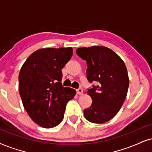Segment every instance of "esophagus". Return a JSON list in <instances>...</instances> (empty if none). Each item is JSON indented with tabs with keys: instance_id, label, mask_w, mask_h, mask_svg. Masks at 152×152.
I'll return each instance as SVG.
<instances>
[{
	"instance_id": "obj_1",
	"label": "esophagus",
	"mask_w": 152,
	"mask_h": 152,
	"mask_svg": "<svg viewBox=\"0 0 152 152\" xmlns=\"http://www.w3.org/2000/svg\"><path fill=\"white\" fill-rule=\"evenodd\" d=\"M77 92L79 95H82V94H83V89H82V88H78L77 89Z\"/></svg>"
}]
</instances>
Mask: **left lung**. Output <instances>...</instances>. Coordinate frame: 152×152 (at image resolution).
<instances>
[{"label":"left lung","instance_id":"8db88e82","mask_svg":"<svg viewBox=\"0 0 152 152\" xmlns=\"http://www.w3.org/2000/svg\"><path fill=\"white\" fill-rule=\"evenodd\" d=\"M76 53L87 62L88 89L92 99L89 108L84 110L87 121L93 123H106L115 116L123 106L129 87V78L124 62L115 52L104 46L79 48Z\"/></svg>","mask_w":152,"mask_h":152}]
</instances>
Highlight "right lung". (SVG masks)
<instances>
[{
	"label": "right lung",
	"mask_w": 152,
	"mask_h": 152,
	"mask_svg": "<svg viewBox=\"0 0 152 152\" xmlns=\"http://www.w3.org/2000/svg\"><path fill=\"white\" fill-rule=\"evenodd\" d=\"M72 56V48H48L28 57L19 74V91L31 120L45 128L57 126L64 117L67 103L76 91L63 87L62 69Z\"/></svg>",
	"instance_id": "add662e5"
}]
</instances>
